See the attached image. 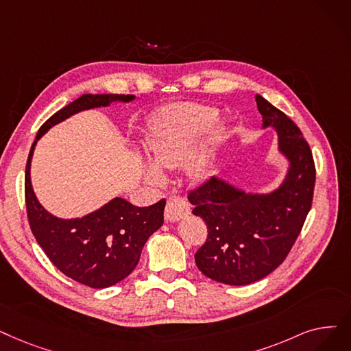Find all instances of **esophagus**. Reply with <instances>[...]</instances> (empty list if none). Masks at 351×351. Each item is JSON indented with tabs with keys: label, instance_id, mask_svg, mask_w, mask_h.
Segmentation results:
<instances>
[{
	"label": "esophagus",
	"instance_id": "1",
	"mask_svg": "<svg viewBox=\"0 0 351 351\" xmlns=\"http://www.w3.org/2000/svg\"><path fill=\"white\" fill-rule=\"evenodd\" d=\"M191 213L189 204L180 196H171L165 206V219L169 222H178Z\"/></svg>",
	"mask_w": 351,
	"mask_h": 351
}]
</instances>
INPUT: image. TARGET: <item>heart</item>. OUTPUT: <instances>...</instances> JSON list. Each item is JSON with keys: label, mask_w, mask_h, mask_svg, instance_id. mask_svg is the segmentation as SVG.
Here are the masks:
<instances>
[{"label": "heart", "mask_w": 351, "mask_h": 351, "mask_svg": "<svg viewBox=\"0 0 351 351\" xmlns=\"http://www.w3.org/2000/svg\"><path fill=\"white\" fill-rule=\"evenodd\" d=\"M219 113L209 106L180 103L167 108L156 120L147 139L149 155L155 163H145L143 173L147 182L160 185L165 176L161 167H176L186 161V173L204 180L212 171V155L223 141V129L213 128L201 147L191 153L202 136L217 123ZM193 155L191 156L190 154Z\"/></svg>", "instance_id": "b5f03b06"}]
</instances>
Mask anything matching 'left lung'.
<instances>
[{"instance_id": "8db88e82", "label": "left lung", "mask_w": 351, "mask_h": 351, "mask_svg": "<svg viewBox=\"0 0 351 351\" xmlns=\"http://www.w3.org/2000/svg\"><path fill=\"white\" fill-rule=\"evenodd\" d=\"M263 129L277 132L278 152L288 167L269 192H248L212 176L188 195L192 213L208 226V238L195 263L208 278L247 285L267 277L293 248L313 202L315 167L308 143L294 121L255 96Z\"/></svg>"}]
</instances>
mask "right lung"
Masks as SVG:
<instances>
[{"label": "right lung", "mask_w": 351, "mask_h": 351, "mask_svg": "<svg viewBox=\"0 0 351 351\" xmlns=\"http://www.w3.org/2000/svg\"><path fill=\"white\" fill-rule=\"evenodd\" d=\"M133 95H83L54 113L40 128L25 166V205L29 228L50 261L71 280L91 288H108L125 280L139 263L149 237L163 223L165 199L134 206L120 196L82 218H58L37 199L32 185V160L41 136L84 110L130 103Z\"/></svg>", "instance_id": "obj_1"}]
</instances>
